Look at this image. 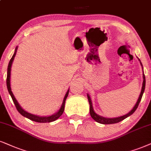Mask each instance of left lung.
I'll return each instance as SVG.
<instances>
[{"label":"left lung","mask_w":151,"mask_h":151,"mask_svg":"<svg viewBox=\"0 0 151 151\" xmlns=\"http://www.w3.org/2000/svg\"><path fill=\"white\" fill-rule=\"evenodd\" d=\"M141 64H142V63H141ZM143 77H144V81H143V86H142V91H141L140 95H139V99H138V100H137L136 104H135L134 108H133L131 110L130 112H129V113L126 114V115H124L123 116H121V117L114 118H104V117H102V116H100L98 115V114H96L95 113L94 111H93V106H92V102H91V98H90V96L88 95H87L88 99V102H89V104H90V114H91V116L93 118V119H94L95 121L98 122V123H99L104 124V125H106V124H113V123H119L120 121H123V120L125 119V118H126L127 117H128V116L132 115V114L135 111H136L137 107H138L139 102H140L141 100H142V95H143V94H144V90H145V86H146V79H145L144 74H143Z\"/></svg>","instance_id":"obj_1"}]
</instances>
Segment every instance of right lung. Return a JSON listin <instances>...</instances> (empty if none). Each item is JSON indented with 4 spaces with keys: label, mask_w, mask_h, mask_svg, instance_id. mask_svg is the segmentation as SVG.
<instances>
[{
    "label": "right lung",
    "mask_w": 151,
    "mask_h": 151,
    "mask_svg": "<svg viewBox=\"0 0 151 151\" xmlns=\"http://www.w3.org/2000/svg\"><path fill=\"white\" fill-rule=\"evenodd\" d=\"M17 49V47L16 48V49H15V52L14 53V55H13V56H12V58H11L10 60H9L8 67H7V74L6 83H7V90H8V92L9 93V95H11V97H12V99L13 102H14V105H15V106H16L17 111H18L19 112V113L22 114V116H24V117L28 118V119L31 120V121H35V122H38V123H50V122L56 121V120L58 119V118L60 117V116L62 115L63 113L64 108H65V100H66L67 97H68V93H69V90H68V92L66 93L63 102L62 106H61V107H60V110H59L56 114H53V115H52V116H46V117H40V116L33 115V114L28 113V112H26V111H24L22 107H21L19 104V103L17 102V100L14 98V95H13L12 91H11V88H10V71H11V66H12V61H13V60H14L15 55H16Z\"/></svg>",
    "instance_id": "right-lung-1"
}]
</instances>
